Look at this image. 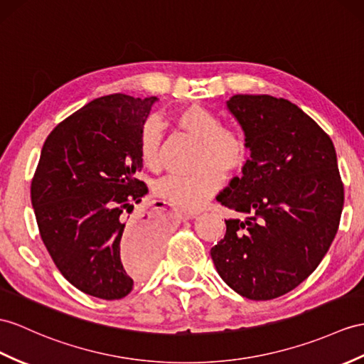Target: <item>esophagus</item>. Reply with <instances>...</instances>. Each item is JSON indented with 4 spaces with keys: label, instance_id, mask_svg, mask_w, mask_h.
<instances>
[{
    "label": "esophagus",
    "instance_id": "esophagus-1",
    "mask_svg": "<svg viewBox=\"0 0 364 364\" xmlns=\"http://www.w3.org/2000/svg\"><path fill=\"white\" fill-rule=\"evenodd\" d=\"M179 218L183 219V220H187V219L196 218V215H194V213H179Z\"/></svg>",
    "mask_w": 364,
    "mask_h": 364
}]
</instances>
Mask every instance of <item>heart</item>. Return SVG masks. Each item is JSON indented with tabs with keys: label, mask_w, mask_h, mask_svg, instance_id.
<instances>
[{
	"label": "heart",
	"mask_w": 364,
	"mask_h": 364,
	"mask_svg": "<svg viewBox=\"0 0 364 364\" xmlns=\"http://www.w3.org/2000/svg\"><path fill=\"white\" fill-rule=\"evenodd\" d=\"M173 120L182 131L199 140L196 168L193 174H168L156 185V194L177 208L196 211L205 205L215 194L224 176H233L242 170L249 159L245 137L235 128L220 125L215 112L190 105L177 109ZM162 128L156 119L144 123L139 136V154L148 170L161 166Z\"/></svg>",
	"instance_id": "heart-1"
}]
</instances>
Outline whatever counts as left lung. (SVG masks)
Here are the masks:
<instances>
[{
  "instance_id": "obj_1",
  "label": "left lung",
  "mask_w": 364,
  "mask_h": 364,
  "mask_svg": "<svg viewBox=\"0 0 364 364\" xmlns=\"http://www.w3.org/2000/svg\"><path fill=\"white\" fill-rule=\"evenodd\" d=\"M227 109L250 157L218 202L237 213L210 255L219 277L244 298L273 299L299 286L329 250L344 191L331 137L295 103L236 94Z\"/></svg>"
}]
</instances>
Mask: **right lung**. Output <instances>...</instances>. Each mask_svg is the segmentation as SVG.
Here are the masks:
<instances>
[{"label":"right lung","mask_w":364,"mask_h":364,"mask_svg":"<svg viewBox=\"0 0 364 364\" xmlns=\"http://www.w3.org/2000/svg\"><path fill=\"white\" fill-rule=\"evenodd\" d=\"M157 97H99L54 128L31 199L44 245L83 294L120 299L162 252V235L128 215L148 193L139 181L140 129Z\"/></svg>","instance_id":"obj_1"}]
</instances>
